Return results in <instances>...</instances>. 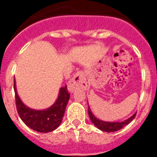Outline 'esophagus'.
I'll list each match as a JSON object with an SVG mask.
<instances>
[{"label": "esophagus", "instance_id": "1", "mask_svg": "<svg viewBox=\"0 0 157 157\" xmlns=\"http://www.w3.org/2000/svg\"><path fill=\"white\" fill-rule=\"evenodd\" d=\"M87 87L86 79L83 71H78L75 73L74 77L69 82L67 88L70 92H75L77 90H86Z\"/></svg>", "mask_w": 157, "mask_h": 157}]
</instances>
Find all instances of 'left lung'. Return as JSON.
<instances>
[{
  "label": "left lung",
  "instance_id": "left-lung-1",
  "mask_svg": "<svg viewBox=\"0 0 157 157\" xmlns=\"http://www.w3.org/2000/svg\"><path fill=\"white\" fill-rule=\"evenodd\" d=\"M88 112L89 116L90 118L92 123H94V125L98 127V129H100V130H102V131H105V132H115V131H117V130H120V129L123 128V127H125L126 125L129 124L130 122L134 120L136 116L135 113V114L133 115L131 117L129 118L128 120H125V121L121 122V123H118V122H116V123H115V122L111 123V122H105L97 119V118L94 116V114H93L92 112H91L90 107H89Z\"/></svg>",
  "mask_w": 157,
  "mask_h": 157
}]
</instances>
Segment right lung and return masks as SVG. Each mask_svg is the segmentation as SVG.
<instances>
[{
  "instance_id": "right-lung-1",
  "label": "right lung",
  "mask_w": 157,
  "mask_h": 157,
  "mask_svg": "<svg viewBox=\"0 0 157 157\" xmlns=\"http://www.w3.org/2000/svg\"><path fill=\"white\" fill-rule=\"evenodd\" d=\"M14 90L18 114L23 123L32 130L40 133H48L56 130L63 120L66 106L70 98L67 86L60 88L55 104L46 110L37 111L25 106L19 99L14 78Z\"/></svg>"
}]
</instances>
